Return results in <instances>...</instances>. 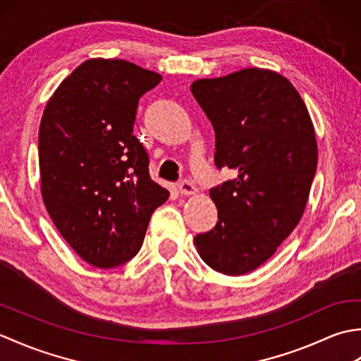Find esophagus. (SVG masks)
<instances>
[{
    "label": "esophagus",
    "instance_id": "34e87169",
    "mask_svg": "<svg viewBox=\"0 0 361 361\" xmlns=\"http://www.w3.org/2000/svg\"><path fill=\"white\" fill-rule=\"evenodd\" d=\"M178 189H180V194L181 195H192V194L197 192V188L194 185V181L186 180V178L180 181Z\"/></svg>",
    "mask_w": 361,
    "mask_h": 361
}]
</instances>
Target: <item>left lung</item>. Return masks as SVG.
<instances>
[{"mask_svg":"<svg viewBox=\"0 0 361 361\" xmlns=\"http://www.w3.org/2000/svg\"><path fill=\"white\" fill-rule=\"evenodd\" d=\"M190 91L214 127L216 167L237 173L209 190L219 220L194 242L212 270L240 276L301 220L317 172L315 130L295 87L270 70L195 80Z\"/></svg>","mask_w":361,"mask_h":361,"instance_id":"8db88e82","label":"left lung"}]
</instances>
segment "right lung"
<instances>
[{
	"label": "right lung",
	"mask_w": 361,
	"mask_h": 361,
	"mask_svg": "<svg viewBox=\"0 0 361 361\" xmlns=\"http://www.w3.org/2000/svg\"><path fill=\"white\" fill-rule=\"evenodd\" d=\"M159 82L126 60L91 59L46 104L38 132L43 202L63 239L94 267L135 257L153 211L169 198L133 135L137 102Z\"/></svg>",
	"instance_id": "1"
}]
</instances>
